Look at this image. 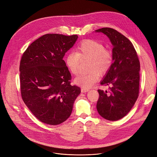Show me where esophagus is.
I'll return each instance as SVG.
<instances>
[{
	"label": "esophagus",
	"instance_id": "34e87169",
	"mask_svg": "<svg viewBox=\"0 0 157 157\" xmlns=\"http://www.w3.org/2000/svg\"><path fill=\"white\" fill-rule=\"evenodd\" d=\"M89 90L88 89H86V88H81V92L82 93H85V92H89Z\"/></svg>",
	"mask_w": 157,
	"mask_h": 157
}]
</instances>
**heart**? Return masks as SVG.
<instances>
[{"mask_svg": "<svg viewBox=\"0 0 157 157\" xmlns=\"http://www.w3.org/2000/svg\"><path fill=\"white\" fill-rule=\"evenodd\" d=\"M84 60H89L90 71L79 75L75 79V83L88 89L99 81V74L105 75L108 73L113 63V56L102 43L94 39H86L77 46L76 53L71 52L67 54L65 63L70 71L76 75L81 61Z\"/></svg>", "mask_w": 157, "mask_h": 157, "instance_id": "1", "label": "heart"}]
</instances>
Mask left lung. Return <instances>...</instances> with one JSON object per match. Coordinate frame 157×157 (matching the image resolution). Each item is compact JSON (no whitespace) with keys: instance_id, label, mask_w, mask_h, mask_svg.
<instances>
[{"instance_id":"left-lung-1","label":"left lung","mask_w":157,"mask_h":157,"mask_svg":"<svg viewBox=\"0 0 157 157\" xmlns=\"http://www.w3.org/2000/svg\"><path fill=\"white\" fill-rule=\"evenodd\" d=\"M105 34L112 45L113 63L101 81V86H112L109 91L98 90L96 109L105 120L117 121L130 111L139 96L140 63L132 42L111 28L96 30Z\"/></svg>"}]
</instances>
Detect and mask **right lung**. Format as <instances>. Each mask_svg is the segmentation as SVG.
I'll list each match as a JSON object with an SVG mask.
<instances>
[{"instance_id":"add662e5","label":"right lung","mask_w":157,"mask_h":157,"mask_svg":"<svg viewBox=\"0 0 157 157\" xmlns=\"http://www.w3.org/2000/svg\"><path fill=\"white\" fill-rule=\"evenodd\" d=\"M77 35L46 34L28 47L19 66L22 98L40 121L58 125L70 116L81 89L71 86V76L63 60Z\"/></svg>"}]
</instances>
